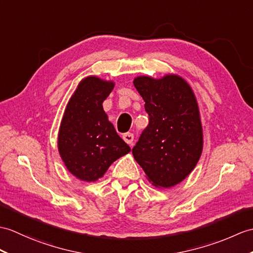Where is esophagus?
Listing matches in <instances>:
<instances>
[{"label":"esophagus","instance_id":"obj_1","mask_svg":"<svg viewBox=\"0 0 253 253\" xmlns=\"http://www.w3.org/2000/svg\"><path fill=\"white\" fill-rule=\"evenodd\" d=\"M123 139H124V141L126 143H128L129 145L132 144V141H133V133L131 132H126L123 134Z\"/></svg>","mask_w":253,"mask_h":253}]
</instances>
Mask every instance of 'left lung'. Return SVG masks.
I'll return each mask as SVG.
<instances>
[{"label":"left lung","mask_w":253,"mask_h":253,"mask_svg":"<svg viewBox=\"0 0 253 253\" xmlns=\"http://www.w3.org/2000/svg\"><path fill=\"white\" fill-rule=\"evenodd\" d=\"M133 85L144 100L149 125L132 155L152 184L171 187L191 173L202 155L203 128L190 85L178 75L138 76Z\"/></svg>","instance_id":"8db88e82"}]
</instances>
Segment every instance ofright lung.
<instances>
[{"label": "right lung", "instance_id": "1", "mask_svg": "<svg viewBox=\"0 0 253 253\" xmlns=\"http://www.w3.org/2000/svg\"><path fill=\"white\" fill-rule=\"evenodd\" d=\"M113 88V82L88 76L81 81L64 111L58 150L69 171L80 180H98L111 164L130 152L102 107Z\"/></svg>", "mask_w": 253, "mask_h": 253}]
</instances>
